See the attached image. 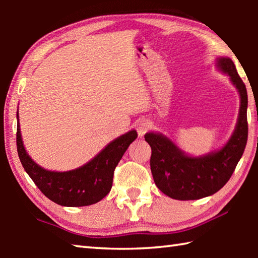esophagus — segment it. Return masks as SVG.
Returning <instances> with one entry per match:
<instances>
[{
	"label": "esophagus",
	"mask_w": 258,
	"mask_h": 258,
	"mask_svg": "<svg viewBox=\"0 0 258 258\" xmlns=\"http://www.w3.org/2000/svg\"><path fill=\"white\" fill-rule=\"evenodd\" d=\"M151 127L150 123L148 120H140L138 125H137V130H138V134L140 138H142L143 135H145L148 131H149V128Z\"/></svg>",
	"instance_id": "1"
}]
</instances>
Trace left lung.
I'll list each match as a JSON object with an SVG mask.
<instances>
[{
  "mask_svg": "<svg viewBox=\"0 0 258 258\" xmlns=\"http://www.w3.org/2000/svg\"><path fill=\"white\" fill-rule=\"evenodd\" d=\"M217 67L229 74L231 82L238 89L241 103L237 127L221 150L204 157H189L161 134L145 135L146 141L151 147L150 168L154 181L163 194L173 199L196 200L208 197L222 189L230 180L246 148L248 139L246 85L230 58H218Z\"/></svg>",
  "mask_w": 258,
  "mask_h": 258,
  "instance_id": "obj_1",
  "label": "left lung"
}]
</instances>
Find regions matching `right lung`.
<instances>
[{
  "label": "right lung",
  "mask_w": 258,
  "mask_h": 258,
  "mask_svg": "<svg viewBox=\"0 0 258 258\" xmlns=\"http://www.w3.org/2000/svg\"><path fill=\"white\" fill-rule=\"evenodd\" d=\"M137 138V131H130L113 140L82 167L69 172H51L42 168L28 156L21 140L19 121L17 125V150L25 171L45 197L67 207L90 206L106 197L112 186L116 166Z\"/></svg>",
  "instance_id": "1"
}]
</instances>
